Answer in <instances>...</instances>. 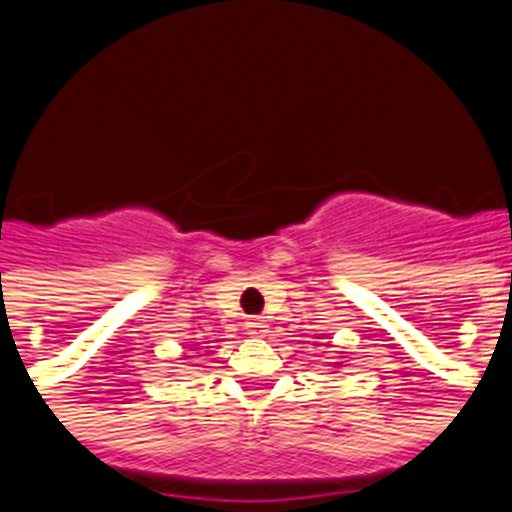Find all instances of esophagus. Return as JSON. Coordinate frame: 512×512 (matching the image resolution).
Listing matches in <instances>:
<instances>
[{
    "label": "esophagus",
    "instance_id": "1",
    "mask_svg": "<svg viewBox=\"0 0 512 512\" xmlns=\"http://www.w3.org/2000/svg\"><path fill=\"white\" fill-rule=\"evenodd\" d=\"M247 331H250V336H265L267 333V323H262V321H257V318H252L250 323H247Z\"/></svg>",
    "mask_w": 512,
    "mask_h": 512
}]
</instances>
